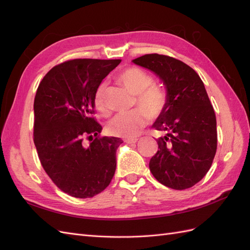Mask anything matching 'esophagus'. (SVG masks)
I'll return each instance as SVG.
<instances>
[{"label":"esophagus","mask_w":250,"mask_h":250,"mask_svg":"<svg viewBox=\"0 0 250 250\" xmlns=\"http://www.w3.org/2000/svg\"><path fill=\"white\" fill-rule=\"evenodd\" d=\"M138 141H139L138 139H126L125 143H127V144H135Z\"/></svg>","instance_id":"esophagus-1"}]
</instances>
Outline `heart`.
<instances>
[{
  "label": "heart",
  "instance_id": "heart-1",
  "mask_svg": "<svg viewBox=\"0 0 250 250\" xmlns=\"http://www.w3.org/2000/svg\"><path fill=\"white\" fill-rule=\"evenodd\" d=\"M118 80L134 95H137L135 106L140 108L118 115L107 125L110 135L130 139L137 137L150 119H157L163 115L168 104L166 90L157 84L151 75L138 66H129L119 74ZM106 84L100 83L94 94L95 108L103 116H108L105 102Z\"/></svg>",
  "mask_w": 250,
  "mask_h": 250
}]
</instances>
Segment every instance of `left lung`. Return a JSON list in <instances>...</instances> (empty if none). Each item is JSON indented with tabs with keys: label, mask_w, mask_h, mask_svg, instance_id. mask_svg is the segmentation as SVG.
Instances as JSON below:
<instances>
[{
	"label": "left lung",
	"mask_w": 250,
	"mask_h": 250,
	"mask_svg": "<svg viewBox=\"0 0 250 250\" xmlns=\"http://www.w3.org/2000/svg\"><path fill=\"white\" fill-rule=\"evenodd\" d=\"M132 62L155 73L167 88L168 104L152 127L165 133L149 168L157 181L185 190L206 176L217 150V122L199 75L167 55L146 54Z\"/></svg>",
	"instance_id": "left-lung-1"
}]
</instances>
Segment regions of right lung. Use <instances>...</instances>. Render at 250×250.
<instances>
[{
  "instance_id": "add662e5",
  "label": "right lung",
  "mask_w": 250,
  "mask_h": 250,
  "mask_svg": "<svg viewBox=\"0 0 250 250\" xmlns=\"http://www.w3.org/2000/svg\"><path fill=\"white\" fill-rule=\"evenodd\" d=\"M121 59H73L46 74L34 99L33 141L60 190L76 198L104 191L115 175L120 138L101 137L94 94Z\"/></svg>"
}]
</instances>
